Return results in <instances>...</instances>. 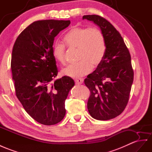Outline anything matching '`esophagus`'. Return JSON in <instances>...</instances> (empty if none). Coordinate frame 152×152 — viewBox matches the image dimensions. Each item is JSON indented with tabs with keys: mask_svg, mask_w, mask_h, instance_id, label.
<instances>
[{
	"mask_svg": "<svg viewBox=\"0 0 152 152\" xmlns=\"http://www.w3.org/2000/svg\"><path fill=\"white\" fill-rule=\"evenodd\" d=\"M75 83L76 84H82L83 82V78H77V79H75Z\"/></svg>",
	"mask_w": 152,
	"mask_h": 152,
	"instance_id": "34e87169",
	"label": "esophagus"
}]
</instances>
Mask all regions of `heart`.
Instances as JSON below:
<instances>
[{
    "mask_svg": "<svg viewBox=\"0 0 152 152\" xmlns=\"http://www.w3.org/2000/svg\"><path fill=\"white\" fill-rule=\"evenodd\" d=\"M65 44L70 49H77L76 64L68 65L62 70L63 75L76 78L87 75L92 71V66L96 67L103 59L106 50L104 38L98 28H82L74 26L65 34ZM52 52L53 56L61 64H65V46L61 42L54 44Z\"/></svg>",
    "mask_w": 152,
    "mask_h": 152,
    "instance_id": "heart-1",
    "label": "heart"
}]
</instances>
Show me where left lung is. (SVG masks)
Here are the masks:
<instances>
[{
	"instance_id": "1",
	"label": "left lung",
	"mask_w": 152,
	"mask_h": 152,
	"mask_svg": "<svg viewBox=\"0 0 152 152\" xmlns=\"http://www.w3.org/2000/svg\"><path fill=\"white\" fill-rule=\"evenodd\" d=\"M83 19L99 27L106 45L103 59L84 80L91 92L87 102L93 118L105 121L122 113L129 99L134 71L129 50L119 31L99 15H84Z\"/></svg>"
}]
</instances>
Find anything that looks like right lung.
<instances>
[{"label":"right lung","mask_w":152,"mask_h":152,"mask_svg":"<svg viewBox=\"0 0 152 152\" xmlns=\"http://www.w3.org/2000/svg\"><path fill=\"white\" fill-rule=\"evenodd\" d=\"M70 20L33 22L15 42L11 68L16 96L32 118L45 125L64 119L65 101L75 85L71 77L56 80L58 68L52 49L55 37Z\"/></svg>","instance_id":"right-lung-1"}]
</instances>
